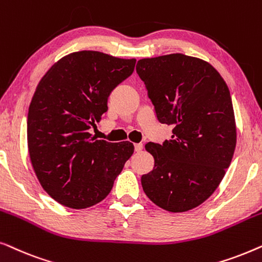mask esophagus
I'll return each instance as SVG.
<instances>
[{
    "label": "esophagus",
    "instance_id": "1",
    "mask_svg": "<svg viewBox=\"0 0 262 262\" xmlns=\"http://www.w3.org/2000/svg\"><path fill=\"white\" fill-rule=\"evenodd\" d=\"M142 149H143V144H142V143H136V144H135V151L139 152Z\"/></svg>",
    "mask_w": 262,
    "mask_h": 262
}]
</instances>
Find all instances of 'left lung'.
Segmentation results:
<instances>
[{
  "instance_id": "obj_1",
  "label": "left lung",
  "mask_w": 262,
  "mask_h": 262,
  "mask_svg": "<svg viewBox=\"0 0 262 262\" xmlns=\"http://www.w3.org/2000/svg\"><path fill=\"white\" fill-rule=\"evenodd\" d=\"M136 70L157 120L173 126L163 144L145 145L155 164L142 175L143 191L169 212L194 209L216 191L235 151L228 85L211 64L182 53L139 59Z\"/></svg>"
}]
</instances>
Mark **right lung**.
Masks as SVG:
<instances>
[{
  "instance_id": "right-lung-1",
  "label": "right lung",
  "mask_w": 262,
  "mask_h": 262,
  "mask_svg": "<svg viewBox=\"0 0 262 262\" xmlns=\"http://www.w3.org/2000/svg\"><path fill=\"white\" fill-rule=\"evenodd\" d=\"M135 64L99 51L73 52L39 82L28 108V151L41 187L62 205L85 209L105 199L134 154L130 142L110 143L88 131Z\"/></svg>"
}]
</instances>
